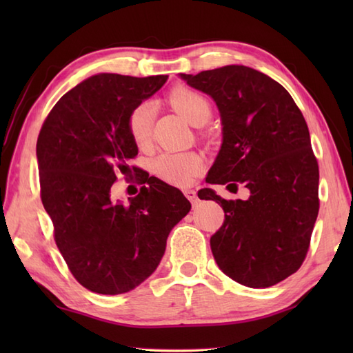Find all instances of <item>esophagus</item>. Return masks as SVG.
I'll return each mask as SVG.
<instances>
[{
	"label": "esophagus",
	"instance_id": "34e87169",
	"mask_svg": "<svg viewBox=\"0 0 353 353\" xmlns=\"http://www.w3.org/2000/svg\"><path fill=\"white\" fill-rule=\"evenodd\" d=\"M183 194L186 196V199H188L192 205H197V201H199V197H197V191H194V190H185L183 191Z\"/></svg>",
	"mask_w": 353,
	"mask_h": 353
}]
</instances>
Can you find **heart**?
<instances>
[{"label":"heart","mask_w":353,"mask_h":353,"mask_svg":"<svg viewBox=\"0 0 353 353\" xmlns=\"http://www.w3.org/2000/svg\"><path fill=\"white\" fill-rule=\"evenodd\" d=\"M170 103L186 121L197 125L209 118L211 106L203 95L188 88H176L170 94ZM153 104L141 103L134 106L127 118V132L138 147L148 144L153 127ZM203 168V159L197 153H162L153 162L157 177L176 186H186Z\"/></svg>","instance_id":"1"}]
</instances>
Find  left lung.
<instances>
[{
    "label": "left lung",
    "mask_w": 353,
    "mask_h": 353,
    "mask_svg": "<svg viewBox=\"0 0 353 353\" xmlns=\"http://www.w3.org/2000/svg\"><path fill=\"white\" fill-rule=\"evenodd\" d=\"M219 106L223 144L206 182L250 191L226 200L211 250L224 274L250 288H267L296 273L310 250L319 200V163L301 109L282 85L249 66L228 65L182 74ZM200 197V196H199Z\"/></svg>",
    "instance_id": "left-lung-1"
}]
</instances>
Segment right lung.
I'll list each match as a JSON object with an SVG mask.
<instances>
[{
	"mask_svg": "<svg viewBox=\"0 0 353 353\" xmlns=\"http://www.w3.org/2000/svg\"><path fill=\"white\" fill-rule=\"evenodd\" d=\"M167 79L89 77L54 104L37 137L41 200L56 245L76 281L99 294L144 282L159 265L170 230L191 209L181 191L153 176L138 177L142 186L129 203L110 199L115 172L130 171L138 154L127 118Z\"/></svg>",
	"mask_w": 353,
	"mask_h": 353,
	"instance_id": "right-lung-1",
	"label": "right lung"
}]
</instances>
